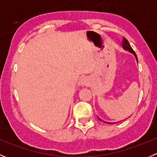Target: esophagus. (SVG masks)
<instances>
[{
  "mask_svg": "<svg viewBox=\"0 0 157 157\" xmlns=\"http://www.w3.org/2000/svg\"><path fill=\"white\" fill-rule=\"evenodd\" d=\"M86 83H87V79L86 78H82L81 80H80V85H82V86H83V85H86Z\"/></svg>",
  "mask_w": 157,
  "mask_h": 157,
  "instance_id": "34e87169",
  "label": "esophagus"
}]
</instances>
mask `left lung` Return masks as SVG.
Masks as SVG:
<instances>
[{"mask_svg":"<svg viewBox=\"0 0 157 157\" xmlns=\"http://www.w3.org/2000/svg\"><path fill=\"white\" fill-rule=\"evenodd\" d=\"M122 48H124L125 51H128V52H131V53H132L133 55H134V57H135L136 60H137V55H136L135 52H134V50H133L132 48H131V45H130V44H129V42H128V41L125 39V38H124V40H123ZM137 62H138V61H137ZM99 118V119L100 120V121H102V120L100 119V118ZM105 122L107 123V124H115V123H117V122H108V121H105Z\"/></svg>","mask_w":157,"mask_h":157,"instance_id":"left-lung-1","label":"left lung"}]
</instances>
